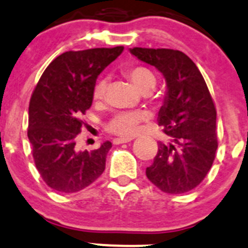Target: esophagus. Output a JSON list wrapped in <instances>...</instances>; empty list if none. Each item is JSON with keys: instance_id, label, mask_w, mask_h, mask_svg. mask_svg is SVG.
Returning <instances> with one entry per match:
<instances>
[{"instance_id": "esophagus-1", "label": "esophagus", "mask_w": 248, "mask_h": 248, "mask_svg": "<svg viewBox=\"0 0 248 248\" xmlns=\"http://www.w3.org/2000/svg\"><path fill=\"white\" fill-rule=\"evenodd\" d=\"M132 138H115V140H112L113 144H122V143H128L131 142Z\"/></svg>"}]
</instances>
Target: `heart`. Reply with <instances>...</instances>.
I'll list each match as a JSON object with an SVG mask.
<instances>
[{"mask_svg":"<svg viewBox=\"0 0 248 248\" xmlns=\"http://www.w3.org/2000/svg\"><path fill=\"white\" fill-rule=\"evenodd\" d=\"M132 83L142 93L152 92L156 85L155 75L149 68L144 66H136L129 68L126 72ZM106 82L100 79L93 89V98L94 100H101L105 95ZM147 113L144 111H121L115 113L106 124V129L112 135L120 137H133L138 132L140 124L144 121Z\"/></svg>","mask_w":248,"mask_h":248,"instance_id":"heart-1","label":"heart"}]
</instances>
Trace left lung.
I'll list each match as a JSON object with an SVG mask.
<instances>
[{
    "mask_svg": "<svg viewBox=\"0 0 248 248\" xmlns=\"http://www.w3.org/2000/svg\"><path fill=\"white\" fill-rule=\"evenodd\" d=\"M129 51L161 72L166 82L158 122L171 142H159L154 161L145 170L147 177L165 193H186L204 180L215 159L214 101L200 69L181 51L143 47Z\"/></svg>",
    "mask_w": 248,
    "mask_h": 248,
    "instance_id": "1",
    "label": "left lung"
}]
</instances>
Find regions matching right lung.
Returning <instances> with one entry per match:
<instances>
[{
  "mask_svg": "<svg viewBox=\"0 0 248 248\" xmlns=\"http://www.w3.org/2000/svg\"><path fill=\"white\" fill-rule=\"evenodd\" d=\"M122 51L124 46L63 52L44 71L31 94L28 138L36 169L54 191L75 193L105 170L111 142L77 152L76 137L84 124L82 115L92 106L96 78Z\"/></svg>",
  "mask_w": 248,
  "mask_h": 248,
  "instance_id": "1",
  "label": "right lung"
}]
</instances>
